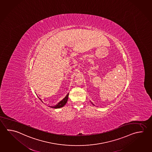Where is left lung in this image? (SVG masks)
<instances>
[{
    "mask_svg": "<svg viewBox=\"0 0 152 152\" xmlns=\"http://www.w3.org/2000/svg\"><path fill=\"white\" fill-rule=\"evenodd\" d=\"M93 105H94V104H93Z\"/></svg>",
    "mask_w": 152,
    "mask_h": 152,
    "instance_id": "8db88e82",
    "label": "left lung"
}]
</instances>
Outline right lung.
<instances>
[{
    "label": "right lung",
    "mask_w": 152,
    "mask_h": 152,
    "mask_svg": "<svg viewBox=\"0 0 152 152\" xmlns=\"http://www.w3.org/2000/svg\"><path fill=\"white\" fill-rule=\"evenodd\" d=\"M68 96H69V93L66 95V97L63 98L62 100L60 101L58 103H57L56 105L55 106H49L50 107H52V108H54V109H58V108H61V107H62L63 106H64L66 105V103L67 101H68ZM40 100H41L42 102H43L42 100L40 99L39 98Z\"/></svg>",
    "instance_id": "obj_1"
}]
</instances>
